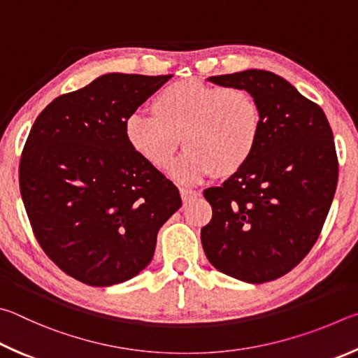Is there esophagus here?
Returning a JSON list of instances; mask_svg holds the SVG:
<instances>
[{"mask_svg":"<svg viewBox=\"0 0 358 358\" xmlns=\"http://www.w3.org/2000/svg\"><path fill=\"white\" fill-rule=\"evenodd\" d=\"M179 192H180V196H182L184 201H190L193 198H198L201 196V193L198 190H192V189H187V187H179Z\"/></svg>","mask_w":358,"mask_h":358,"instance_id":"1","label":"esophagus"}]
</instances>
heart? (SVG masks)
<instances>
[{"label":"heart","mask_w":358,"mask_h":358,"mask_svg":"<svg viewBox=\"0 0 358 358\" xmlns=\"http://www.w3.org/2000/svg\"><path fill=\"white\" fill-rule=\"evenodd\" d=\"M150 111L125 119V140L144 162L165 169L182 138L187 152L169 171L182 182L210 174L229 178L247 165L259 143L261 105L243 87L179 80L155 94Z\"/></svg>","instance_id":"heart-1"}]
</instances>
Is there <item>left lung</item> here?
Masks as SVG:
<instances>
[{"label":"left lung","mask_w":358,"mask_h":358,"mask_svg":"<svg viewBox=\"0 0 358 358\" xmlns=\"http://www.w3.org/2000/svg\"><path fill=\"white\" fill-rule=\"evenodd\" d=\"M209 81L252 92L262 130L247 165L204 190L212 220L201 243L217 271L266 283L291 272L321 234L338 182L334 134L321 106L280 75L250 69Z\"/></svg>","instance_id":"1"}]
</instances>
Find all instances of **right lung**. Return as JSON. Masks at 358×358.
<instances>
[{
    "mask_svg": "<svg viewBox=\"0 0 358 358\" xmlns=\"http://www.w3.org/2000/svg\"><path fill=\"white\" fill-rule=\"evenodd\" d=\"M171 77L102 75L56 97L29 130L18 180L31 228L48 258L81 283L134 278L182 206L178 187L131 150L124 130Z\"/></svg>",
    "mask_w": 358,
    "mask_h": 358,
    "instance_id": "right-lung-1",
    "label": "right lung"
}]
</instances>
